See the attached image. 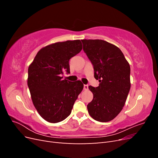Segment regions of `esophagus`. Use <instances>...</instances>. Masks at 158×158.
Listing matches in <instances>:
<instances>
[{
	"label": "esophagus",
	"instance_id": "obj_1",
	"mask_svg": "<svg viewBox=\"0 0 158 158\" xmlns=\"http://www.w3.org/2000/svg\"><path fill=\"white\" fill-rule=\"evenodd\" d=\"M88 89V85L84 84V90H87Z\"/></svg>",
	"mask_w": 158,
	"mask_h": 158
}]
</instances>
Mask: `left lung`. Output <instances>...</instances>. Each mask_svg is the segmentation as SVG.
Returning a JSON list of instances; mask_svg holds the SVG:
<instances>
[{"mask_svg":"<svg viewBox=\"0 0 158 158\" xmlns=\"http://www.w3.org/2000/svg\"><path fill=\"white\" fill-rule=\"evenodd\" d=\"M83 50L92 63L99 86L89 85L94 94L87 106L95 121L108 122L125 106L131 88V68L121 49L101 40H83Z\"/></svg>","mask_w":158,"mask_h":158,"instance_id":"8db88e82","label":"left lung"}]
</instances>
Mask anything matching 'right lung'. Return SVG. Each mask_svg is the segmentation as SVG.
<instances>
[{"label":"right lung","instance_id":"add662e5","mask_svg":"<svg viewBox=\"0 0 158 158\" xmlns=\"http://www.w3.org/2000/svg\"><path fill=\"white\" fill-rule=\"evenodd\" d=\"M82 49L80 40L58 42L37 52L28 68L27 85L37 112L52 123L64 120L71 113L84 84L63 80L70 74L69 60Z\"/></svg>","mask_w":158,"mask_h":158}]
</instances>
